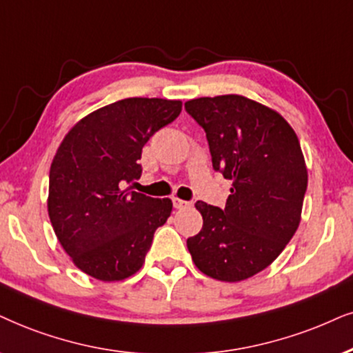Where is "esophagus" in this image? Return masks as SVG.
<instances>
[{
  "label": "esophagus",
  "mask_w": 353,
  "mask_h": 353,
  "mask_svg": "<svg viewBox=\"0 0 353 353\" xmlns=\"http://www.w3.org/2000/svg\"><path fill=\"white\" fill-rule=\"evenodd\" d=\"M172 205L176 208H187V207H190V202H185V200H181V199H177V197H174L172 199Z\"/></svg>",
  "instance_id": "obj_1"
}]
</instances>
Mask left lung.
I'll list each match as a JSON object with an SVG mask.
<instances>
[{
    "instance_id": "8db88e82",
    "label": "left lung",
    "mask_w": 353,
    "mask_h": 353,
    "mask_svg": "<svg viewBox=\"0 0 353 353\" xmlns=\"http://www.w3.org/2000/svg\"><path fill=\"white\" fill-rule=\"evenodd\" d=\"M185 110L205 130L212 164L233 182L225 208L199 200L203 216L187 248L200 272L239 282L269 267L300 225L307 171L282 115L244 96L199 97Z\"/></svg>"
}]
</instances>
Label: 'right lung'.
<instances>
[{
  "instance_id": "add662e5",
  "label": "right lung",
  "mask_w": 353,
  "mask_h": 353,
  "mask_svg": "<svg viewBox=\"0 0 353 353\" xmlns=\"http://www.w3.org/2000/svg\"><path fill=\"white\" fill-rule=\"evenodd\" d=\"M181 110V101L128 97L86 115L61 141L50 168L48 216L84 274L115 282L143 265L172 202L125 185L140 179L146 141Z\"/></svg>"
}]
</instances>
